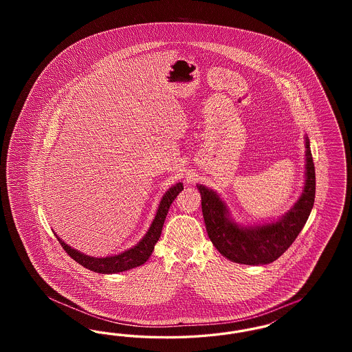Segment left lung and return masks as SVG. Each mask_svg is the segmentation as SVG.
<instances>
[{"label": "left lung", "mask_w": 352, "mask_h": 352, "mask_svg": "<svg viewBox=\"0 0 352 352\" xmlns=\"http://www.w3.org/2000/svg\"><path fill=\"white\" fill-rule=\"evenodd\" d=\"M305 184L301 197L277 219L261 223L236 221L230 207L217 191L197 184L207 234L226 258L237 264L265 265L276 261L297 239L316 198V170L307 134H305Z\"/></svg>", "instance_id": "1"}]
</instances>
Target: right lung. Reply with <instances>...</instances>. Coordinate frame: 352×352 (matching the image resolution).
<instances>
[{
    "instance_id": "add662e5",
    "label": "right lung",
    "mask_w": 352,
    "mask_h": 352,
    "mask_svg": "<svg viewBox=\"0 0 352 352\" xmlns=\"http://www.w3.org/2000/svg\"><path fill=\"white\" fill-rule=\"evenodd\" d=\"M182 190H184L182 182L173 184L162 195L161 201L158 203L155 215H154V219H153L151 227L146 231V234H144L142 239L132 248L120 252L118 254H111V256H105V257L88 256L83 252L69 247L58 234H54L56 236V239L60 243V245L63 247V250L67 252L76 263H79L82 267L89 269L92 272L101 273V274H113V273H120V272H125L129 269L137 268L149 260L151 253L154 251V245L157 244V241L160 240L161 234H162V227H164L165 219L168 215V208Z\"/></svg>"
}]
</instances>
